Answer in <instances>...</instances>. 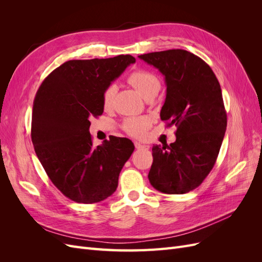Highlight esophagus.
Wrapping results in <instances>:
<instances>
[{
	"label": "esophagus",
	"mask_w": 262,
	"mask_h": 262,
	"mask_svg": "<svg viewBox=\"0 0 262 262\" xmlns=\"http://www.w3.org/2000/svg\"><path fill=\"white\" fill-rule=\"evenodd\" d=\"M134 146H136L137 149H149V146L148 145H145V144H142V143H139V142H136L134 143Z\"/></svg>",
	"instance_id": "obj_1"
}]
</instances>
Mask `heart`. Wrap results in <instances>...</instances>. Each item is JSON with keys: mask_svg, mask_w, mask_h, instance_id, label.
Returning a JSON list of instances; mask_svg holds the SVG:
<instances>
[{"mask_svg": "<svg viewBox=\"0 0 262 262\" xmlns=\"http://www.w3.org/2000/svg\"><path fill=\"white\" fill-rule=\"evenodd\" d=\"M129 83L138 91L144 99L149 96H156V94L160 92L161 81L153 72H149L146 70H138L134 71L128 78ZM118 87L116 84L108 85L104 93H102V106L105 109L113 107L114 99L117 94ZM150 121L148 118L140 117V118H129L123 123V129L130 136L136 138L144 137L145 132L149 128Z\"/></svg>", "mask_w": 262, "mask_h": 262, "instance_id": "heart-1", "label": "heart"}]
</instances>
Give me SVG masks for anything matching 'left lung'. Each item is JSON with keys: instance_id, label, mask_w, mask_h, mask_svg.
I'll use <instances>...</instances> for the list:
<instances>
[{"instance_id": "left-lung-1", "label": "left lung", "mask_w": 262, "mask_h": 262, "mask_svg": "<svg viewBox=\"0 0 262 262\" xmlns=\"http://www.w3.org/2000/svg\"><path fill=\"white\" fill-rule=\"evenodd\" d=\"M164 75L166 98L161 119L175 125L176 141L154 145L148 180L167 194L199 187L220 152L227 118L221 86L212 69L193 53L172 49L139 55Z\"/></svg>"}]
</instances>
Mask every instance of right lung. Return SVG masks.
I'll list each match as a JSON object with an SVG mask.
<instances>
[{"label": "right lung", "mask_w": 262, "mask_h": 262, "mask_svg": "<svg viewBox=\"0 0 262 262\" xmlns=\"http://www.w3.org/2000/svg\"><path fill=\"white\" fill-rule=\"evenodd\" d=\"M134 62L130 54L71 60L52 71L37 91L31 117L35 152L52 184L77 203L112 195L133 153L126 138L112 136L94 146L90 118L102 115V93Z\"/></svg>", "instance_id": "1"}]
</instances>
